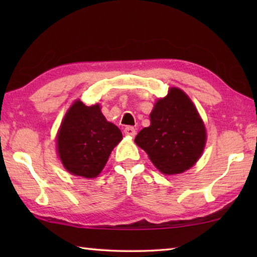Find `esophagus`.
<instances>
[{
	"label": "esophagus",
	"instance_id": "esophagus-1",
	"mask_svg": "<svg viewBox=\"0 0 257 257\" xmlns=\"http://www.w3.org/2000/svg\"><path fill=\"white\" fill-rule=\"evenodd\" d=\"M123 133H124V135H127V136H130V137L136 136V129H135L134 127H125Z\"/></svg>",
	"mask_w": 257,
	"mask_h": 257
}]
</instances>
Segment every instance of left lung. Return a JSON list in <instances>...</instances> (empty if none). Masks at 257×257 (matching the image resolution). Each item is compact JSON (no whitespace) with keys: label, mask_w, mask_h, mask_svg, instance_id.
<instances>
[{"label":"left lung","mask_w":257,"mask_h":257,"mask_svg":"<svg viewBox=\"0 0 257 257\" xmlns=\"http://www.w3.org/2000/svg\"><path fill=\"white\" fill-rule=\"evenodd\" d=\"M151 124L135 138L154 167L165 176L189 170L201 159L206 145V128L196 106L184 90L170 87L156 99Z\"/></svg>","instance_id":"left-lung-1"}]
</instances>
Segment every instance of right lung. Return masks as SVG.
<instances>
[{
    "mask_svg": "<svg viewBox=\"0 0 257 257\" xmlns=\"http://www.w3.org/2000/svg\"><path fill=\"white\" fill-rule=\"evenodd\" d=\"M101 104L86 106L76 99L56 134V154L73 176L94 179L105 167L111 152L122 141L120 129L105 119Z\"/></svg>",
    "mask_w": 257,
    "mask_h": 257,
    "instance_id": "right-lung-1",
    "label": "right lung"
}]
</instances>
